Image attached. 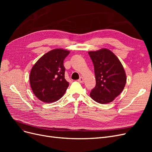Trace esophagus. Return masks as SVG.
Here are the masks:
<instances>
[{
  "mask_svg": "<svg viewBox=\"0 0 152 152\" xmlns=\"http://www.w3.org/2000/svg\"><path fill=\"white\" fill-rule=\"evenodd\" d=\"M78 81H79V82H80V83H83V82H84V78L82 77H80V79L78 80Z\"/></svg>",
  "mask_w": 152,
  "mask_h": 152,
  "instance_id": "34e87169",
  "label": "esophagus"
}]
</instances>
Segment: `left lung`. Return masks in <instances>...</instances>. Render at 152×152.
I'll return each instance as SVG.
<instances>
[{
    "mask_svg": "<svg viewBox=\"0 0 152 152\" xmlns=\"http://www.w3.org/2000/svg\"><path fill=\"white\" fill-rule=\"evenodd\" d=\"M88 53L94 65L96 82L90 96L101 104L112 102L122 93L126 83V72L122 63L107 49Z\"/></svg>",
    "mask_w": 152,
    "mask_h": 152,
    "instance_id": "8db88e82",
    "label": "left lung"
}]
</instances>
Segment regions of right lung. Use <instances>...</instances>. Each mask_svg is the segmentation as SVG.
<instances>
[{"label": "right lung", "instance_id": "obj_1", "mask_svg": "<svg viewBox=\"0 0 152 152\" xmlns=\"http://www.w3.org/2000/svg\"><path fill=\"white\" fill-rule=\"evenodd\" d=\"M70 51L55 49L45 53L35 63L30 74L34 94L44 103L59 100L65 93L69 83L65 79L63 61Z\"/></svg>", "mask_w": 152, "mask_h": 152}]
</instances>
